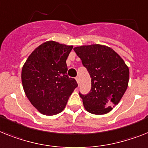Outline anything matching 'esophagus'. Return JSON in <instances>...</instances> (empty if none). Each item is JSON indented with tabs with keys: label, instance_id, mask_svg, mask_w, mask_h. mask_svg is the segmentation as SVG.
<instances>
[{
	"label": "esophagus",
	"instance_id": "34e87169",
	"mask_svg": "<svg viewBox=\"0 0 148 148\" xmlns=\"http://www.w3.org/2000/svg\"><path fill=\"white\" fill-rule=\"evenodd\" d=\"M75 80H76L77 83H78V84L79 85V77H76V78H75Z\"/></svg>",
	"mask_w": 148,
	"mask_h": 148
}]
</instances>
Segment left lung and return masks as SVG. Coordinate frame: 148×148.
<instances>
[{"instance_id": "8db88e82", "label": "left lung", "mask_w": 148, "mask_h": 148, "mask_svg": "<svg viewBox=\"0 0 148 148\" xmlns=\"http://www.w3.org/2000/svg\"><path fill=\"white\" fill-rule=\"evenodd\" d=\"M73 50L91 78L89 93H79L85 110L96 115L109 113L126 91L129 68L118 53L104 45H83Z\"/></svg>"}]
</instances>
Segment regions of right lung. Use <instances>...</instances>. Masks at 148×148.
Segmentation results:
<instances>
[{"label": "right lung", "instance_id": "obj_1", "mask_svg": "<svg viewBox=\"0 0 148 148\" xmlns=\"http://www.w3.org/2000/svg\"><path fill=\"white\" fill-rule=\"evenodd\" d=\"M73 47L46 41L29 55L23 65L21 77L25 95L44 115L62 112L78 86L75 79L66 75V61Z\"/></svg>", "mask_w": 148, "mask_h": 148}]
</instances>
